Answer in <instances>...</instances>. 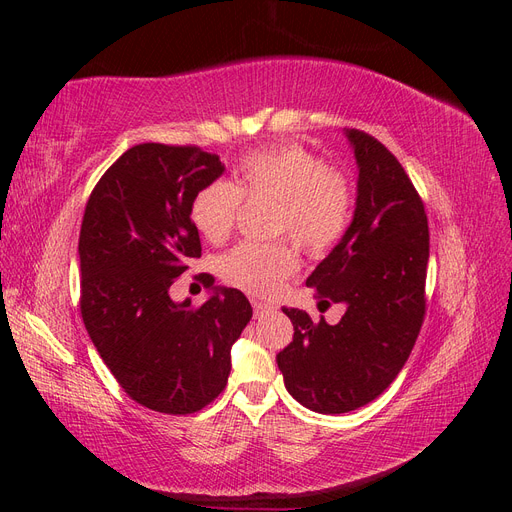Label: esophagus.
Returning <instances> with one entry per match:
<instances>
[{
	"label": "esophagus",
	"mask_w": 512,
	"mask_h": 512,
	"mask_svg": "<svg viewBox=\"0 0 512 512\" xmlns=\"http://www.w3.org/2000/svg\"><path fill=\"white\" fill-rule=\"evenodd\" d=\"M252 307H254V316L256 318H262V316H267V314H271L273 312V305L271 303H265V301H258V299H252Z\"/></svg>",
	"instance_id": "obj_1"
}]
</instances>
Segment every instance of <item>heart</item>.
<instances>
[{
	"mask_svg": "<svg viewBox=\"0 0 512 512\" xmlns=\"http://www.w3.org/2000/svg\"><path fill=\"white\" fill-rule=\"evenodd\" d=\"M273 200L271 232L290 235L307 254L320 256L344 237L352 213V188L342 170L299 145L245 153L232 183L211 181L190 203V220L209 243H224L237 224L241 200ZM299 269V254L286 239L239 243L220 260L224 282L258 297L282 288Z\"/></svg>",
	"mask_w": 512,
	"mask_h": 512,
	"instance_id": "b5f03b06",
	"label": "heart"
}]
</instances>
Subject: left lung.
<instances>
[{
  "label": "left lung",
  "instance_id": "left-lung-1",
  "mask_svg": "<svg viewBox=\"0 0 512 512\" xmlns=\"http://www.w3.org/2000/svg\"><path fill=\"white\" fill-rule=\"evenodd\" d=\"M359 164L356 209L344 239L307 286L346 303L337 324L284 307L292 342L277 354L288 393L320 414H344L384 393L406 365L425 320L429 226L404 166L374 136L346 130Z\"/></svg>",
  "mask_w": 512,
  "mask_h": 512
}]
</instances>
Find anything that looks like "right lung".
Here are the masks:
<instances>
[{
	"instance_id": "add662e5",
	"label": "right lung",
	"mask_w": 512,
	"mask_h": 512,
	"mask_svg": "<svg viewBox=\"0 0 512 512\" xmlns=\"http://www.w3.org/2000/svg\"><path fill=\"white\" fill-rule=\"evenodd\" d=\"M224 164L194 145H134L91 192L79 237L85 329L130 399L162 414L209 406L228 382L230 348L252 318L237 288L205 286L200 307L170 286L200 258L190 203Z\"/></svg>"
}]
</instances>
